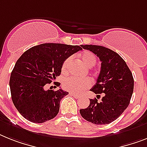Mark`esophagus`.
Here are the masks:
<instances>
[{"instance_id": "1", "label": "esophagus", "mask_w": 147, "mask_h": 147, "mask_svg": "<svg viewBox=\"0 0 147 147\" xmlns=\"http://www.w3.org/2000/svg\"><path fill=\"white\" fill-rule=\"evenodd\" d=\"M70 94L73 95V96L74 97V98H76V99H77V98H81V96H80V94H76V93L71 92V93H70Z\"/></svg>"}]
</instances>
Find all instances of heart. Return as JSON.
I'll return each mask as SVG.
<instances>
[{
  "mask_svg": "<svg viewBox=\"0 0 147 147\" xmlns=\"http://www.w3.org/2000/svg\"><path fill=\"white\" fill-rule=\"evenodd\" d=\"M80 59L88 67H92L96 64L97 59L95 55L89 51H85L80 54ZM72 62V57H68L63 62L61 71L63 74H67L71 67ZM92 86V81L90 79L86 78L80 80L75 77H67L63 81V87L65 89L70 92L76 93H81L86 90Z\"/></svg>",
  "mask_w": 147,
  "mask_h": 147,
  "instance_id": "1",
  "label": "heart"
}]
</instances>
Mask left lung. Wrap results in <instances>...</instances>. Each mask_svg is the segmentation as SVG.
<instances>
[{
	"label": "left lung",
	"instance_id": "8db88e82",
	"mask_svg": "<svg viewBox=\"0 0 147 147\" xmlns=\"http://www.w3.org/2000/svg\"><path fill=\"white\" fill-rule=\"evenodd\" d=\"M82 47L92 52L101 61L100 74L91 91L98 95L104 93V97L100 102L96 98L90 99L89 106L80 113L93 124H109L128 107L134 90V78L125 61L114 51L96 45Z\"/></svg>",
	"mask_w": 147,
	"mask_h": 147
}]
</instances>
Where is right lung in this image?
Instances as JSON below:
<instances>
[{"label":"right lung","instance_id":"1","mask_svg":"<svg viewBox=\"0 0 147 147\" xmlns=\"http://www.w3.org/2000/svg\"><path fill=\"white\" fill-rule=\"evenodd\" d=\"M80 46L43 43L25 51L17 60L9 79L11 97L16 108L27 120L43 123L58 115L60 101L68 92L46 90L61 72L63 62ZM57 86L59 82H55Z\"/></svg>","mask_w":147,"mask_h":147}]
</instances>
